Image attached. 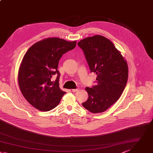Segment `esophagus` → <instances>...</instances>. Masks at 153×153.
I'll return each instance as SVG.
<instances>
[{"label":"esophagus","instance_id":"34e87169","mask_svg":"<svg viewBox=\"0 0 153 153\" xmlns=\"http://www.w3.org/2000/svg\"><path fill=\"white\" fill-rule=\"evenodd\" d=\"M79 90V88H75V89H72V92H77V91Z\"/></svg>","mask_w":153,"mask_h":153}]
</instances>
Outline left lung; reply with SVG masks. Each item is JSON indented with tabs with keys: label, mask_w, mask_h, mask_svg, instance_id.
Listing matches in <instances>:
<instances>
[{
	"label": "left lung",
	"mask_w": 153,
	"mask_h": 153,
	"mask_svg": "<svg viewBox=\"0 0 153 153\" xmlns=\"http://www.w3.org/2000/svg\"><path fill=\"white\" fill-rule=\"evenodd\" d=\"M85 55L90 71L97 75L98 84L86 87L88 100L82 106L94 113L105 111L120 98L126 86L128 68L126 60L113 43L97 35L78 43Z\"/></svg>",
	"instance_id": "obj_1"
}]
</instances>
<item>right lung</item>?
<instances>
[{"label": "right lung", "mask_w": 153, "mask_h": 153, "mask_svg": "<svg viewBox=\"0 0 153 153\" xmlns=\"http://www.w3.org/2000/svg\"><path fill=\"white\" fill-rule=\"evenodd\" d=\"M76 44V41L47 38L34 44L25 54L18 73L19 85L24 98L36 108L49 111L58 105L66 94L59 87L58 62ZM54 75L57 78L52 82Z\"/></svg>", "instance_id": "obj_1"}]
</instances>
